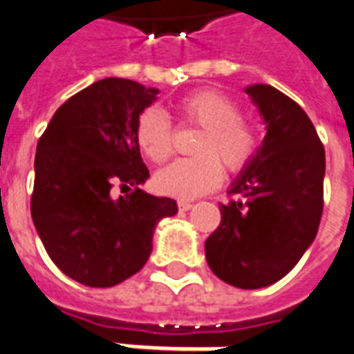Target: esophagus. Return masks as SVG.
Wrapping results in <instances>:
<instances>
[{
	"label": "esophagus",
	"instance_id": "esophagus-1",
	"mask_svg": "<svg viewBox=\"0 0 354 354\" xmlns=\"http://www.w3.org/2000/svg\"><path fill=\"white\" fill-rule=\"evenodd\" d=\"M178 207L182 209V212H189L191 207H193V202H189V201H180L178 202Z\"/></svg>",
	"mask_w": 354,
	"mask_h": 354
}]
</instances>
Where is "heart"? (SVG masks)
Listing matches in <instances>:
<instances>
[{
	"instance_id": "b5f03b06",
	"label": "heart",
	"mask_w": 354,
	"mask_h": 354,
	"mask_svg": "<svg viewBox=\"0 0 354 354\" xmlns=\"http://www.w3.org/2000/svg\"><path fill=\"white\" fill-rule=\"evenodd\" d=\"M180 120L202 128L196 139L198 156L178 159L156 174V187L163 195L195 198L223 180V165L236 174L254 159L260 145L258 129L239 115V105L228 94L215 88H198L185 94L176 104ZM135 139L152 163H165L174 152L171 120L159 109H145L137 118Z\"/></svg>"
}]
</instances>
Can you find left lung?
I'll list each match as a JSON object with an SVG mask.
<instances>
[{
    "mask_svg": "<svg viewBox=\"0 0 354 354\" xmlns=\"http://www.w3.org/2000/svg\"><path fill=\"white\" fill-rule=\"evenodd\" d=\"M266 139L221 204L206 239L207 266L226 284L258 290L290 273L315 239L323 213L325 148L303 107L271 85L247 87Z\"/></svg>",
    "mask_w": 354,
    "mask_h": 354,
    "instance_id": "left-lung-1",
    "label": "left lung"
}]
</instances>
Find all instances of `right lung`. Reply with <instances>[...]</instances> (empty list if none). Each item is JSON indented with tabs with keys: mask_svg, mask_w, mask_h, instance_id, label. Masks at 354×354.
<instances>
[{
	"mask_svg": "<svg viewBox=\"0 0 354 354\" xmlns=\"http://www.w3.org/2000/svg\"><path fill=\"white\" fill-rule=\"evenodd\" d=\"M158 88L105 77L59 107L37 145L31 217L51 261L91 288H111L141 271L153 228L178 212L147 182L137 118ZM126 196H116V189Z\"/></svg>",
	"mask_w": 354,
	"mask_h": 354,
	"instance_id": "1",
	"label": "right lung"
}]
</instances>
